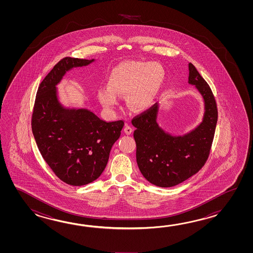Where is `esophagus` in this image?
I'll use <instances>...</instances> for the list:
<instances>
[{"label":"esophagus","mask_w":253,"mask_h":253,"mask_svg":"<svg viewBox=\"0 0 253 253\" xmlns=\"http://www.w3.org/2000/svg\"><path fill=\"white\" fill-rule=\"evenodd\" d=\"M132 131H133V128L128 126V125H126V126H125L124 132L126 134H131L132 133Z\"/></svg>","instance_id":"1"}]
</instances>
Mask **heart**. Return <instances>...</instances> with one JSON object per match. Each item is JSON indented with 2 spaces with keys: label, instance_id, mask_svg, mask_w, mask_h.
<instances>
[{
  "label": "heart",
  "instance_id": "1",
  "mask_svg": "<svg viewBox=\"0 0 253 253\" xmlns=\"http://www.w3.org/2000/svg\"><path fill=\"white\" fill-rule=\"evenodd\" d=\"M165 81V70L157 62L126 60L114 68L108 76V86L100 87L97 97L105 108L113 109L119 97L126 96L134 110H145L155 102Z\"/></svg>",
  "mask_w": 253,
  "mask_h": 253
}]
</instances>
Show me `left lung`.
Segmentation results:
<instances>
[{"mask_svg":"<svg viewBox=\"0 0 253 253\" xmlns=\"http://www.w3.org/2000/svg\"><path fill=\"white\" fill-rule=\"evenodd\" d=\"M189 83L194 85L205 100L203 122L184 135L167 134L156 123L158 105L135 116L136 162L144 177L159 187H172L199 172L210 155L218 119L215 97L208 83L189 63Z\"/></svg>","mask_w":253,"mask_h":253,"instance_id":"left-lung-1","label":"left lung"}]
</instances>
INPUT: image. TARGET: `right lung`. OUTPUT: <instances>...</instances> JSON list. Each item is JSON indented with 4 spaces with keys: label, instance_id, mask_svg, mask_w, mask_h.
<instances>
[{
    "label": "right lung",
    "instance_id": "obj_1",
    "mask_svg": "<svg viewBox=\"0 0 253 253\" xmlns=\"http://www.w3.org/2000/svg\"><path fill=\"white\" fill-rule=\"evenodd\" d=\"M94 59H60L39 86L32 129L43 159L64 183L81 186L100 176L109 153L119 139L123 120L106 122L87 109L64 108L56 85L66 71L90 64Z\"/></svg>",
    "mask_w": 253,
    "mask_h": 253
}]
</instances>
